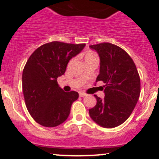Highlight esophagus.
Returning a JSON list of instances; mask_svg holds the SVG:
<instances>
[{
    "label": "esophagus",
    "instance_id": "34e87169",
    "mask_svg": "<svg viewBox=\"0 0 159 159\" xmlns=\"http://www.w3.org/2000/svg\"><path fill=\"white\" fill-rule=\"evenodd\" d=\"M79 96H81V97H84V96H86V93L84 92H82V91H81V92H79Z\"/></svg>",
    "mask_w": 159,
    "mask_h": 159
}]
</instances>
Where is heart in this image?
I'll return each mask as SVG.
<instances>
[{"label":"heart","mask_w":159,"mask_h":159,"mask_svg":"<svg viewBox=\"0 0 159 159\" xmlns=\"http://www.w3.org/2000/svg\"><path fill=\"white\" fill-rule=\"evenodd\" d=\"M93 55H96V54H95L94 53H93V52H88V53H87V54H86L85 57H91V56H93Z\"/></svg>","instance_id":"obj_1"}]
</instances>
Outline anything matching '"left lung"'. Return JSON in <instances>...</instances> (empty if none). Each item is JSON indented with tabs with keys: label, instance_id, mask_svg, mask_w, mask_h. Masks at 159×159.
<instances>
[{
	"label": "left lung",
	"instance_id": "1",
	"mask_svg": "<svg viewBox=\"0 0 159 159\" xmlns=\"http://www.w3.org/2000/svg\"><path fill=\"white\" fill-rule=\"evenodd\" d=\"M100 57L97 81L105 84V98L94 95L96 105L89 110L94 122L105 128L121 125L129 117L135 107L140 93L138 69L129 54L110 43L90 45Z\"/></svg>",
	"mask_w": 159,
	"mask_h": 159
}]
</instances>
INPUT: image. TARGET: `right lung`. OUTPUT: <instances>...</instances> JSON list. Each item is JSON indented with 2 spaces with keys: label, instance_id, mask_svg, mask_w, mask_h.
Here are the masks:
<instances>
[{
  "label": "right lung",
  "instance_id": "obj_1",
  "mask_svg": "<svg viewBox=\"0 0 159 159\" xmlns=\"http://www.w3.org/2000/svg\"><path fill=\"white\" fill-rule=\"evenodd\" d=\"M85 46L54 41L36 48L23 69L22 91L27 111L36 123L55 127L68 118L78 98L75 91L64 92L57 78L65 73L67 64Z\"/></svg>",
  "mask_w": 159,
  "mask_h": 159
}]
</instances>
